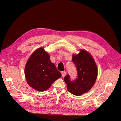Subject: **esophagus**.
I'll return each mask as SVG.
<instances>
[{"label":"esophagus","instance_id":"esophagus-1","mask_svg":"<svg viewBox=\"0 0 121 121\" xmlns=\"http://www.w3.org/2000/svg\"><path fill=\"white\" fill-rule=\"evenodd\" d=\"M61 74H62V76L63 78L65 77V75H66V73L65 71H62L61 72Z\"/></svg>","mask_w":121,"mask_h":121}]
</instances>
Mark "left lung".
<instances>
[{"label":"left lung","instance_id":"8db88e82","mask_svg":"<svg viewBox=\"0 0 121 121\" xmlns=\"http://www.w3.org/2000/svg\"><path fill=\"white\" fill-rule=\"evenodd\" d=\"M78 71L77 78L71 81L67 75L64 81L69 92L74 95L80 96L87 92L94 85L98 75V69L92 56L83 49L76 55H73L72 59Z\"/></svg>","mask_w":121,"mask_h":121}]
</instances>
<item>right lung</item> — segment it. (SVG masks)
<instances>
[{
	"mask_svg": "<svg viewBox=\"0 0 121 121\" xmlns=\"http://www.w3.org/2000/svg\"><path fill=\"white\" fill-rule=\"evenodd\" d=\"M25 75L28 84L39 91L48 89L61 76L50 56L43 48L35 51L28 59L25 67Z\"/></svg>",
	"mask_w": 121,
	"mask_h": 121,
	"instance_id": "obj_1",
	"label": "right lung"
}]
</instances>
